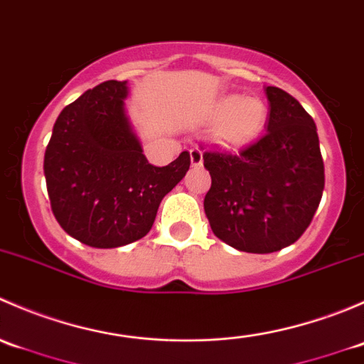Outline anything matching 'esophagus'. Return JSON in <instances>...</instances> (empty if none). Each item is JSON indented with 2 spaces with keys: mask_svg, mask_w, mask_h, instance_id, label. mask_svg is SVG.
<instances>
[{
  "mask_svg": "<svg viewBox=\"0 0 364 364\" xmlns=\"http://www.w3.org/2000/svg\"><path fill=\"white\" fill-rule=\"evenodd\" d=\"M190 161H192L193 167H199L203 164V151L199 148L190 149Z\"/></svg>",
  "mask_w": 364,
  "mask_h": 364,
  "instance_id": "obj_1",
  "label": "esophagus"
}]
</instances>
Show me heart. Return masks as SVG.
I'll return each instance as SVG.
<instances>
[{
    "instance_id": "obj_1",
    "label": "heart",
    "mask_w": 364,
    "mask_h": 364,
    "mask_svg": "<svg viewBox=\"0 0 364 364\" xmlns=\"http://www.w3.org/2000/svg\"><path fill=\"white\" fill-rule=\"evenodd\" d=\"M220 123L215 130L216 141L222 144L240 146L260 134L267 117V107L260 98L237 95L223 98L216 107Z\"/></svg>"
}]
</instances>
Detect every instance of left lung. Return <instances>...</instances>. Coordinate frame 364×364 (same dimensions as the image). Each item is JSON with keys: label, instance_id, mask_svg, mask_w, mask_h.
Masks as SVG:
<instances>
[{"label": "left lung", "instance_id": "obj_1", "mask_svg": "<svg viewBox=\"0 0 364 364\" xmlns=\"http://www.w3.org/2000/svg\"><path fill=\"white\" fill-rule=\"evenodd\" d=\"M269 117L264 135L234 151L205 149L211 188L204 211L223 243L248 253L278 252L311 223L322 190L324 161L317 127L299 102L266 87Z\"/></svg>", "mask_w": 364, "mask_h": 364}]
</instances>
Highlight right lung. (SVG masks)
Wrapping results in <instances>:
<instances>
[{
	"instance_id": "add662e5",
	"label": "right lung",
	"mask_w": 364,
	"mask_h": 364,
	"mask_svg": "<svg viewBox=\"0 0 364 364\" xmlns=\"http://www.w3.org/2000/svg\"><path fill=\"white\" fill-rule=\"evenodd\" d=\"M127 80H105L58 116L43 172L50 209L65 232L93 248H116L151 230L159 205L190 167L183 151L155 167L123 111Z\"/></svg>"
}]
</instances>
